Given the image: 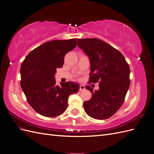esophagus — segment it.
I'll return each instance as SVG.
<instances>
[{"mask_svg": "<svg viewBox=\"0 0 154 154\" xmlns=\"http://www.w3.org/2000/svg\"><path fill=\"white\" fill-rule=\"evenodd\" d=\"M85 87L84 85H80V91H82L83 90H85Z\"/></svg>", "mask_w": 154, "mask_h": 154, "instance_id": "esophagus-1", "label": "esophagus"}]
</instances>
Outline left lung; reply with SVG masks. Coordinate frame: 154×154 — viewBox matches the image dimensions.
<instances>
[{
	"label": "left lung",
	"mask_w": 154,
	"mask_h": 154,
	"mask_svg": "<svg viewBox=\"0 0 154 154\" xmlns=\"http://www.w3.org/2000/svg\"><path fill=\"white\" fill-rule=\"evenodd\" d=\"M78 45L91 63L88 83L99 82V90L86 89L92 94L83 103L85 112L96 119L110 118L122 106L130 86V67L123 55L105 42L97 38L78 39Z\"/></svg>",
	"instance_id": "8db88e82"
}]
</instances>
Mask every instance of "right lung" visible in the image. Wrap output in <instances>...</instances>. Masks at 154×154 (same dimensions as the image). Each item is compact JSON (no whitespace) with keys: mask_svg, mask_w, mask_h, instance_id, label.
<instances>
[{"mask_svg":"<svg viewBox=\"0 0 154 154\" xmlns=\"http://www.w3.org/2000/svg\"><path fill=\"white\" fill-rule=\"evenodd\" d=\"M76 46V38L47 42L31 51L20 67L22 89L28 103L37 113L53 118L63 113L68 97L80 85L67 82L56 85L54 74L62 67L64 57Z\"/></svg>","mask_w":154,"mask_h":154,"instance_id":"obj_1","label":"right lung"}]
</instances>
